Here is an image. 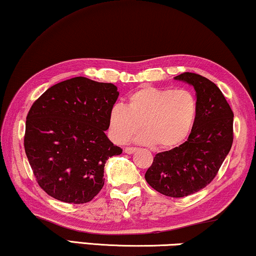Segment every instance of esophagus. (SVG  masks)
Wrapping results in <instances>:
<instances>
[{"instance_id":"34e87169","label":"esophagus","mask_w":256,"mask_h":256,"mask_svg":"<svg viewBox=\"0 0 256 256\" xmlns=\"http://www.w3.org/2000/svg\"><path fill=\"white\" fill-rule=\"evenodd\" d=\"M137 151V148H130V146H127L124 149V152L126 154H134V152H136Z\"/></svg>"}]
</instances>
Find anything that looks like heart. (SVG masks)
<instances>
[{
    "label": "heart",
    "mask_w": 256,
    "mask_h": 256,
    "mask_svg": "<svg viewBox=\"0 0 256 256\" xmlns=\"http://www.w3.org/2000/svg\"><path fill=\"white\" fill-rule=\"evenodd\" d=\"M198 102L190 91L144 85L128 96L127 107L116 104L108 113L110 134L116 143H124L132 135L137 143L162 149L179 146L192 132Z\"/></svg>",
    "instance_id": "b5f03b06"
}]
</instances>
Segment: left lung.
<instances>
[{
  "instance_id": "left-lung-1",
  "label": "left lung",
  "mask_w": 256,
  "mask_h": 256,
  "mask_svg": "<svg viewBox=\"0 0 256 256\" xmlns=\"http://www.w3.org/2000/svg\"><path fill=\"white\" fill-rule=\"evenodd\" d=\"M176 80L195 90L198 113L186 142L156 154L146 180L170 198H184L209 184L231 150L233 112L220 88L201 75L184 72Z\"/></svg>"
}]
</instances>
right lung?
<instances>
[{"mask_svg": "<svg viewBox=\"0 0 256 256\" xmlns=\"http://www.w3.org/2000/svg\"><path fill=\"white\" fill-rule=\"evenodd\" d=\"M118 97L112 83L74 77L50 86L32 105L25 152L39 186L52 198L80 204L100 192L106 160L122 154L105 134Z\"/></svg>", "mask_w": 256, "mask_h": 256, "instance_id": "1", "label": "right lung"}]
</instances>
